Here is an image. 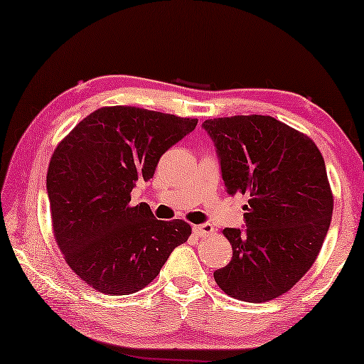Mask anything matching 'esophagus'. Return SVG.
<instances>
[{
    "mask_svg": "<svg viewBox=\"0 0 364 364\" xmlns=\"http://www.w3.org/2000/svg\"><path fill=\"white\" fill-rule=\"evenodd\" d=\"M193 232L196 235L200 237H206V235H211L214 232V228L211 224H200V225H195L193 228Z\"/></svg>",
    "mask_w": 364,
    "mask_h": 364,
    "instance_id": "1",
    "label": "esophagus"
}]
</instances>
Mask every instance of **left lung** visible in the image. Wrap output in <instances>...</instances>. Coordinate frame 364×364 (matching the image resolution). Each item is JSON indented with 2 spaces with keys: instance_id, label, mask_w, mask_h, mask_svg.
<instances>
[{
  "instance_id": "left-lung-1",
  "label": "left lung",
  "mask_w": 364,
  "mask_h": 364,
  "mask_svg": "<svg viewBox=\"0 0 364 364\" xmlns=\"http://www.w3.org/2000/svg\"><path fill=\"white\" fill-rule=\"evenodd\" d=\"M230 195H250L247 229L223 230L228 266L214 271L224 294L263 303L281 296L316 261L331 225L333 195L311 139L271 116L206 119Z\"/></svg>"
}]
</instances>
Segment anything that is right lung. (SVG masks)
<instances>
[{
	"mask_svg": "<svg viewBox=\"0 0 364 364\" xmlns=\"http://www.w3.org/2000/svg\"><path fill=\"white\" fill-rule=\"evenodd\" d=\"M198 119L135 106H103L58 143L46 174L53 234L65 263L106 295H129L158 276L188 240L183 219L159 221L130 205L136 181L154 174L164 151Z\"/></svg>",
	"mask_w": 364,
	"mask_h": 364,
	"instance_id": "1",
	"label": "right lung"
}]
</instances>
